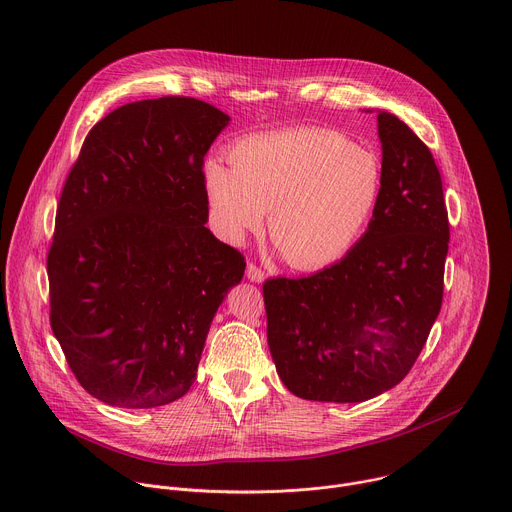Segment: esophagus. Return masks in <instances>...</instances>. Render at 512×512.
Listing matches in <instances>:
<instances>
[{
	"mask_svg": "<svg viewBox=\"0 0 512 512\" xmlns=\"http://www.w3.org/2000/svg\"><path fill=\"white\" fill-rule=\"evenodd\" d=\"M245 275H247V279H249V281H255V283L265 281V271H263V269H259L257 265H253V263H249V265H247Z\"/></svg>",
	"mask_w": 512,
	"mask_h": 512,
	"instance_id": "34e87169",
	"label": "esophagus"
}]
</instances>
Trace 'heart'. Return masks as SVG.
<instances>
[{
	"label": "heart",
	"instance_id": "obj_1",
	"mask_svg": "<svg viewBox=\"0 0 512 512\" xmlns=\"http://www.w3.org/2000/svg\"><path fill=\"white\" fill-rule=\"evenodd\" d=\"M233 169L208 158L202 170L210 221L229 245L263 227L285 261L318 271L344 259L367 233L383 196L377 152L322 127H298L239 139Z\"/></svg>",
	"mask_w": 512,
	"mask_h": 512
}]
</instances>
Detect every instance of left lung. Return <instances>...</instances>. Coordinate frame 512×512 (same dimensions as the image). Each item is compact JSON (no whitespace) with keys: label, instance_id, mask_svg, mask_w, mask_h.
Returning a JSON list of instances; mask_svg holds the SVG:
<instances>
[{"label":"left lung","instance_id":"8db88e82","mask_svg":"<svg viewBox=\"0 0 512 512\" xmlns=\"http://www.w3.org/2000/svg\"><path fill=\"white\" fill-rule=\"evenodd\" d=\"M377 121L385 178L367 233L310 277L263 283L277 375L308 401L360 403L399 385L442 308L450 225L440 170L397 115Z\"/></svg>","mask_w":512,"mask_h":512}]
</instances>
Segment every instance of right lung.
Segmentation results:
<instances>
[{
  "label": "right lung",
  "instance_id": "obj_1",
  "mask_svg": "<svg viewBox=\"0 0 512 512\" xmlns=\"http://www.w3.org/2000/svg\"><path fill=\"white\" fill-rule=\"evenodd\" d=\"M231 117L190 97L127 103L87 135L56 208L50 326L95 399L168 405L196 379L243 255L208 229L204 156Z\"/></svg>",
  "mask_w": 512,
  "mask_h": 512
}]
</instances>
